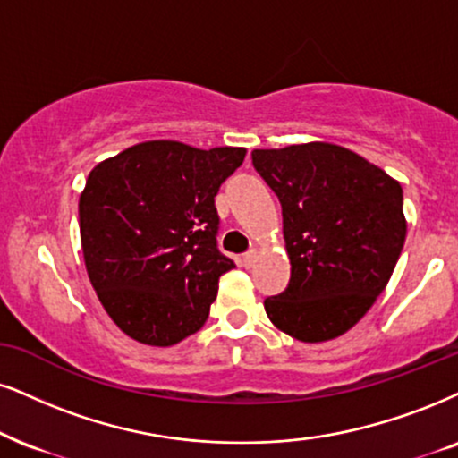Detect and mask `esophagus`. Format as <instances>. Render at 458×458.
Wrapping results in <instances>:
<instances>
[{
    "label": "esophagus",
    "instance_id": "esophagus-1",
    "mask_svg": "<svg viewBox=\"0 0 458 458\" xmlns=\"http://www.w3.org/2000/svg\"><path fill=\"white\" fill-rule=\"evenodd\" d=\"M255 259H257V250H248L246 255H244V265H246V267H250V265L255 263Z\"/></svg>",
    "mask_w": 458,
    "mask_h": 458
}]
</instances>
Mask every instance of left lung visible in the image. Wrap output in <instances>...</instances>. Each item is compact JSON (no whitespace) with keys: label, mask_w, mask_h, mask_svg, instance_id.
<instances>
[{"label":"left lung","mask_w":458,"mask_h":458,"mask_svg":"<svg viewBox=\"0 0 458 458\" xmlns=\"http://www.w3.org/2000/svg\"><path fill=\"white\" fill-rule=\"evenodd\" d=\"M282 206L289 286L265 312L299 342L352 329L391 280L408 223L403 191L385 169L329 142L252 150Z\"/></svg>","instance_id":"left-lung-1"}]
</instances>
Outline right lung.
I'll list each match as a JSON object with an SVG mask.
<instances>
[{
    "label": "right lung",
    "mask_w": 458,
    "mask_h": 458,
    "mask_svg": "<svg viewBox=\"0 0 458 458\" xmlns=\"http://www.w3.org/2000/svg\"><path fill=\"white\" fill-rule=\"evenodd\" d=\"M244 157L150 140L91 169L78 201L84 265L131 340L174 346L208 320L218 278L235 267L216 248L214 197Z\"/></svg>",
    "instance_id": "add662e5"
}]
</instances>
